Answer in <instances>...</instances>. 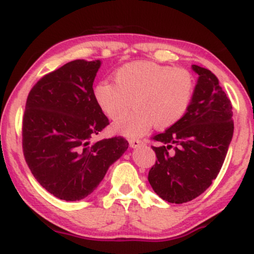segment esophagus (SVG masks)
<instances>
[{
  "label": "esophagus",
  "mask_w": 254,
  "mask_h": 254,
  "mask_svg": "<svg viewBox=\"0 0 254 254\" xmlns=\"http://www.w3.org/2000/svg\"><path fill=\"white\" fill-rule=\"evenodd\" d=\"M142 143H143V141H142V139H138V138H130L129 139L130 147H132V148L139 147V145H141Z\"/></svg>",
  "instance_id": "1"
}]
</instances>
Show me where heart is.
Listing matches in <instances>:
<instances>
[{"label":"heart","mask_w":254,"mask_h":254,"mask_svg":"<svg viewBox=\"0 0 254 254\" xmlns=\"http://www.w3.org/2000/svg\"><path fill=\"white\" fill-rule=\"evenodd\" d=\"M115 81H100L94 97L112 119L123 117L135 104L137 109L130 116L113 124L115 131L127 136L142 135L153 124L166 129L178 123L189 110L194 92L191 72L148 61L121 66Z\"/></svg>","instance_id":"1"}]
</instances>
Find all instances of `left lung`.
<instances>
[{"instance_id": "1", "label": "left lung", "mask_w": 254, "mask_h": 254, "mask_svg": "<svg viewBox=\"0 0 254 254\" xmlns=\"http://www.w3.org/2000/svg\"><path fill=\"white\" fill-rule=\"evenodd\" d=\"M198 74L185 116L151 138L156 162L148 174L153 190L164 200L182 204L202 194L222 167L234 131L233 106L208 69L192 65Z\"/></svg>"}]
</instances>
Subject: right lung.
<instances>
[{
  "mask_svg": "<svg viewBox=\"0 0 254 254\" xmlns=\"http://www.w3.org/2000/svg\"><path fill=\"white\" fill-rule=\"evenodd\" d=\"M99 60H75L44 75L22 118V150L37 182L55 197L80 200L97 189L129 143L116 136L90 143L110 124L94 97Z\"/></svg>",
  "mask_w": 254,
  "mask_h": 254,
  "instance_id": "1",
  "label": "right lung"
}]
</instances>
